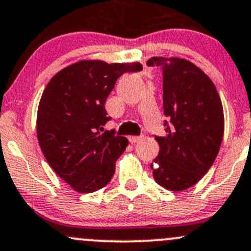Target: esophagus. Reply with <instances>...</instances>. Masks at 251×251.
I'll use <instances>...</instances> for the list:
<instances>
[{"label": "esophagus", "mask_w": 251, "mask_h": 251, "mask_svg": "<svg viewBox=\"0 0 251 251\" xmlns=\"http://www.w3.org/2000/svg\"><path fill=\"white\" fill-rule=\"evenodd\" d=\"M142 139H143V136H130V137H128V140H130L131 144H136V143H139Z\"/></svg>", "instance_id": "esophagus-1"}]
</instances>
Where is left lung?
Returning a JSON list of instances; mask_svg holds the SVG:
<instances>
[{"label": "left lung", "instance_id": "obj_1", "mask_svg": "<svg viewBox=\"0 0 251 251\" xmlns=\"http://www.w3.org/2000/svg\"><path fill=\"white\" fill-rule=\"evenodd\" d=\"M149 67L163 75L166 137L155 136L159 152L153 163L155 181L169 191L194 186L210 170L224 134L222 101L213 82L188 60L153 57Z\"/></svg>", "mask_w": 251, "mask_h": 251}]
</instances>
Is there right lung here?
Instances as JSON below:
<instances>
[{
	"instance_id": "right-lung-1",
	"label": "right lung",
	"mask_w": 251,
	"mask_h": 251,
	"mask_svg": "<svg viewBox=\"0 0 251 251\" xmlns=\"http://www.w3.org/2000/svg\"><path fill=\"white\" fill-rule=\"evenodd\" d=\"M140 63L82 60L51 78L41 95L37 117L38 140L48 163L76 192L92 193L111 181L115 161L128 140L103 131L104 102L125 73H137Z\"/></svg>"
}]
</instances>
